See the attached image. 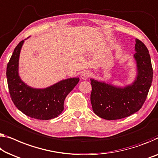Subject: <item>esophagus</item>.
I'll use <instances>...</instances> for the list:
<instances>
[{
  "label": "esophagus",
  "mask_w": 158,
  "mask_h": 158,
  "mask_svg": "<svg viewBox=\"0 0 158 158\" xmlns=\"http://www.w3.org/2000/svg\"><path fill=\"white\" fill-rule=\"evenodd\" d=\"M91 75V73L89 71H84L81 73V78L84 80L88 79Z\"/></svg>",
  "instance_id": "1"
}]
</instances>
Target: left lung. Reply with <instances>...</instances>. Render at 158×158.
I'll list each match as a JSON object with an SVG mask.
<instances>
[{
	"label": "left lung",
	"instance_id": "8db88e82",
	"mask_svg": "<svg viewBox=\"0 0 158 158\" xmlns=\"http://www.w3.org/2000/svg\"><path fill=\"white\" fill-rule=\"evenodd\" d=\"M133 57L137 75L133 83L118 86L91 79V103L95 114L106 120H117L138 111L146 99L152 81L149 52L143 42L135 39Z\"/></svg>",
	"mask_w": 158,
	"mask_h": 158
}]
</instances>
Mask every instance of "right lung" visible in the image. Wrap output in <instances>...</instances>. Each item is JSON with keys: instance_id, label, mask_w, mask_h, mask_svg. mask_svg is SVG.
I'll use <instances>...</instances> for the list:
<instances>
[{"instance_id": "obj_1", "label": "right lung", "mask_w": 158, "mask_h": 158, "mask_svg": "<svg viewBox=\"0 0 158 158\" xmlns=\"http://www.w3.org/2000/svg\"><path fill=\"white\" fill-rule=\"evenodd\" d=\"M26 40V39H25ZM24 40L13 51L7 65L6 77L11 99L18 110L38 120L55 118L64 110L65 98L77 84V77L61 80L50 86L35 89L28 86L19 76V57Z\"/></svg>"}]
</instances>
